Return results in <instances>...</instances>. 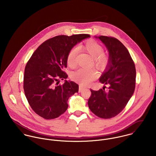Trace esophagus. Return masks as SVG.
<instances>
[{
    "label": "esophagus",
    "instance_id": "1",
    "mask_svg": "<svg viewBox=\"0 0 156 156\" xmlns=\"http://www.w3.org/2000/svg\"><path fill=\"white\" fill-rule=\"evenodd\" d=\"M85 87H82V86H79V92H82L83 90H84L85 89Z\"/></svg>",
    "mask_w": 156,
    "mask_h": 156
}]
</instances>
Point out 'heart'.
I'll list each match as a JSON object with an SVG mask.
<instances>
[{"mask_svg":"<svg viewBox=\"0 0 156 156\" xmlns=\"http://www.w3.org/2000/svg\"><path fill=\"white\" fill-rule=\"evenodd\" d=\"M80 47L85 49L93 58V64L98 68H104L109 62V57L105 54L104 47L94 40H89ZM77 49L72 48L67 56V64L70 68L76 65V58L77 55ZM98 77V73L94 69L80 68L71 74L72 79L82 85H87L95 80Z\"/></svg>","mask_w":156,"mask_h":156,"instance_id":"heart-1","label":"heart"}]
</instances>
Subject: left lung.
Returning <instances> with one entry per match:
<instances>
[{
  "label": "left lung",
  "mask_w": 156,
  "mask_h": 156,
  "mask_svg": "<svg viewBox=\"0 0 156 156\" xmlns=\"http://www.w3.org/2000/svg\"><path fill=\"white\" fill-rule=\"evenodd\" d=\"M98 38L109 53V62L100 82L109 86L98 90L90 89L88 100L90 110L96 116L110 119L122 111L133 94L136 84V68L127 48L118 39L106 36Z\"/></svg>",
  "instance_id": "obj_1"
}]
</instances>
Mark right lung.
Wrapping results in <instances>:
<instances>
[{
  "mask_svg": "<svg viewBox=\"0 0 156 156\" xmlns=\"http://www.w3.org/2000/svg\"><path fill=\"white\" fill-rule=\"evenodd\" d=\"M88 34L58 35L46 40L34 52L24 69L23 88L27 101L37 115L46 119H55L67 111L69 97L79 90V85L67 79L69 51Z\"/></svg>",
  "mask_w": 156,
  "mask_h": 156,
  "instance_id": "1",
  "label": "right lung"
}]
</instances>
